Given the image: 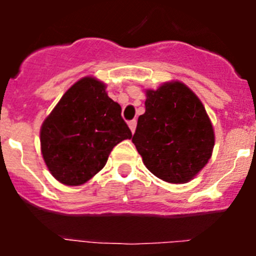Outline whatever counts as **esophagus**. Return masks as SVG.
<instances>
[{
  "label": "esophagus",
  "mask_w": 256,
  "mask_h": 256,
  "mask_svg": "<svg viewBox=\"0 0 256 256\" xmlns=\"http://www.w3.org/2000/svg\"><path fill=\"white\" fill-rule=\"evenodd\" d=\"M128 126H130V130H132V133H134L136 126H137V122H136V120H130V123H128Z\"/></svg>",
  "instance_id": "obj_1"
}]
</instances>
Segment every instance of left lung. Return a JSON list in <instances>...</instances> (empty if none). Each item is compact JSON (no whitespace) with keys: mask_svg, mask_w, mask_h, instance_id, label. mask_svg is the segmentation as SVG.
<instances>
[{"mask_svg":"<svg viewBox=\"0 0 256 256\" xmlns=\"http://www.w3.org/2000/svg\"><path fill=\"white\" fill-rule=\"evenodd\" d=\"M144 108L132 142L146 168L169 183L194 180L212 158L216 140L200 98L186 84L172 80L146 90Z\"/></svg>","mask_w":256,"mask_h":256,"instance_id":"8db88e82","label":"left lung"}]
</instances>
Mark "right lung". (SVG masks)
I'll use <instances>...</instances> for the list:
<instances>
[{
	"label": "right lung",
	"mask_w": 256,
	"mask_h": 256,
	"mask_svg": "<svg viewBox=\"0 0 256 256\" xmlns=\"http://www.w3.org/2000/svg\"><path fill=\"white\" fill-rule=\"evenodd\" d=\"M132 138L122 108L106 84L84 76L62 94L40 126V151L50 173L66 186H80L105 166L119 142Z\"/></svg>",
	"instance_id": "1"
}]
</instances>
